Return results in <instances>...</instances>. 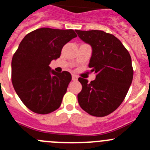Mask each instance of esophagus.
Listing matches in <instances>:
<instances>
[{
    "instance_id": "esophagus-1",
    "label": "esophagus",
    "mask_w": 150,
    "mask_h": 150,
    "mask_svg": "<svg viewBox=\"0 0 150 150\" xmlns=\"http://www.w3.org/2000/svg\"><path fill=\"white\" fill-rule=\"evenodd\" d=\"M78 76H77V75H72V81H77L78 80Z\"/></svg>"
}]
</instances>
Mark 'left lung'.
Segmentation results:
<instances>
[{
	"label": "left lung",
	"mask_w": 150,
	"mask_h": 150,
	"mask_svg": "<svg viewBox=\"0 0 150 150\" xmlns=\"http://www.w3.org/2000/svg\"><path fill=\"white\" fill-rule=\"evenodd\" d=\"M75 32L92 47L89 67L96 74V79L90 83L78 78L82 85L78 94V103L90 115L105 117L121 105L132 84L131 56L122 42L110 33L98 30Z\"/></svg>",
	"instance_id": "obj_1"
}]
</instances>
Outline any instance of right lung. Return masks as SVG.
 Here are the masks:
<instances>
[{
	"label": "right lung",
	"instance_id": "add662e5",
	"mask_svg": "<svg viewBox=\"0 0 150 150\" xmlns=\"http://www.w3.org/2000/svg\"><path fill=\"white\" fill-rule=\"evenodd\" d=\"M76 36L72 29L43 28L27 34L20 42L12 60V82L21 102L34 113L49 114L61 105L72 75L67 71L56 72L49 64Z\"/></svg>",
	"mask_w": 150,
	"mask_h": 150
}]
</instances>
